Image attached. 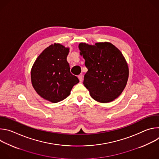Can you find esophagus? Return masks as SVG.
I'll return each mask as SVG.
<instances>
[{
  "mask_svg": "<svg viewBox=\"0 0 159 159\" xmlns=\"http://www.w3.org/2000/svg\"><path fill=\"white\" fill-rule=\"evenodd\" d=\"M78 78H79L80 82H81L82 81V80H83V75H82V74H80V75L78 76Z\"/></svg>",
  "mask_w": 159,
  "mask_h": 159,
  "instance_id": "34e87169",
  "label": "esophagus"
}]
</instances>
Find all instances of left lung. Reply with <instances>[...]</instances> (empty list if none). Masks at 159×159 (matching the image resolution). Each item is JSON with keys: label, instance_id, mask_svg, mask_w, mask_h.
Segmentation results:
<instances>
[{"label": "left lung", "instance_id": "8db88e82", "mask_svg": "<svg viewBox=\"0 0 159 159\" xmlns=\"http://www.w3.org/2000/svg\"><path fill=\"white\" fill-rule=\"evenodd\" d=\"M87 72L84 85L95 101L107 103L118 98L125 89L129 69L121 51L109 42L79 44Z\"/></svg>", "mask_w": 159, "mask_h": 159}]
</instances>
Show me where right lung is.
<instances>
[{"label":"right lung","mask_w":159,"mask_h":159,"mask_svg":"<svg viewBox=\"0 0 159 159\" xmlns=\"http://www.w3.org/2000/svg\"><path fill=\"white\" fill-rule=\"evenodd\" d=\"M70 48L54 43L45 48L35 60L31 71V84L38 94L56 103L66 98L78 78L70 71L66 61Z\"/></svg>","instance_id":"1"}]
</instances>
